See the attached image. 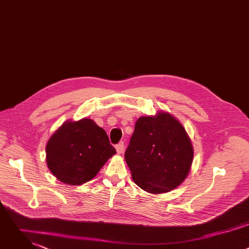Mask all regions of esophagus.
Wrapping results in <instances>:
<instances>
[{
    "mask_svg": "<svg viewBox=\"0 0 249 249\" xmlns=\"http://www.w3.org/2000/svg\"><path fill=\"white\" fill-rule=\"evenodd\" d=\"M115 148H116V152H117L118 155L122 154L123 151H124V143H123V142H120V143Z\"/></svg>",
    "mask_w": 249,
    "mask_h": 249,
    "instance_id": "esophagus-1",
    "label": "esophagus"
}]
</instances>
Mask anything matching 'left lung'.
Returning <instances> with one entry per match:
<instances>
[{"label":"left lung","instance_id":"left-lung-1","mask_svg":"<svg viewBox=\"0 0 249 249\" xmlns=\"http://www.w3.org/2000/svg\"><path fill=\"white\" fill-rule=\"evenodd\" d=\"M193 156L191 140L183 125L170 113L159 111L136 121L125 160L140 188L161 194L186 179Z\"/></svg>","mask_w":249,"mask_h":249}]
</instances>
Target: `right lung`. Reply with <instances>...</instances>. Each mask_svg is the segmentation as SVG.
<instances>
[{
  "label": "right lung",
  "instance_id": "right-lung-1",
  "mask_svg": "<svg viewBox=\"0 0 249 249\" xmlns=\"http://www.w3.org/2000/svg\"><path fill=\"white\" fill-rule=\"evenodd\" d=\"M45 151L52 174L73 186L91 180L116 154L106 132L89 118L63 123L49 138Z\"/></svg>",
  "mask_w": 249,
  "mask_h": 249
}]
</instances>
